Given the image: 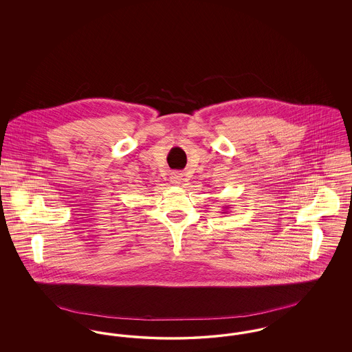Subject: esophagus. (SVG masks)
<instances>
[{
    "instance_id": "1",
    "label": "esophagus",
    "mask_w": 352,
    "mask_h": 352,
    "mask_svg": "<svg viewBox=\"0 0 352 352\" xmlns=\"http://www.w3.org/2000/svg\"><path fill=\"white\" fill-rule=\"evenodd\" d=\"M182 181H184V177H182V174H179V173H175V174H173V177H171V182L175 184H182Z\"/></svg>"
}]
</instances>
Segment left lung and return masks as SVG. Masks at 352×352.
Returning a JSON list of instances; mask_svg holds the SVG:
<instances>
[{"label": "left lung", "mask_w": 352, "mask_h": 352, "mask_svg": "<svg viewBox=\"0 0 352 352\" xmlns=\"http://www.w3.org/2000/svg\"><path fill=\"white\" fill-rule=\"evenodd\" d=\"M228 208H230L228 206H227V207H224V210H223V212H221V214H227V212H228Z\"/></svg>", "instance_id": "1"}]
</instances>
